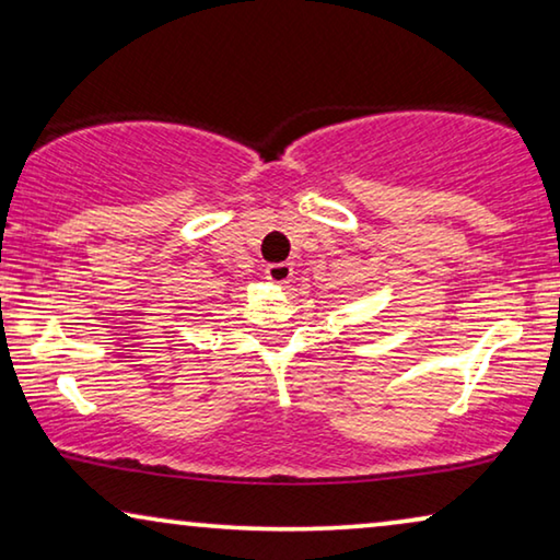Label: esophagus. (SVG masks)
Segmentation results:
<instances>
[{"instance_id":"esophagus-1","label":"esophagus","mask_w":560,"mask_h":560,"mask_svg":"<svg viewBox=\"0 0 560 560\" xmlns=\"http://www.w3.org/2000/svg\"><path fill=\"white\" fill-rule=\"evenodd\" d=\"M292 265H288V262H275V265H268V270H265V278H268L272 285H280V288H285L288 282L292 280Z\"/></svg>"}]
</instances>
